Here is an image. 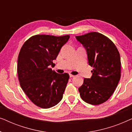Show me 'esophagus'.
Masks as SVG:
<instances>
[{
  "instance_id": "1",
  "label": "esophagus",
  "mask_w": 132,
  "mask_h": 132,
  "mask_svg": "<svg viewBox=\"0 0 132 132\" xmlns=\"http://www.w3.org/2000/svg\"><path fill=\"white\" fill-rule=\"evenodd\" d=\"M70 77H75V76L73 75H71V74H70Z\"/></svg>"
}]
</instances>
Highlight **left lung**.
<instances>
[{"label": "left lung", "mask_w": 132, "mask_h": 132, "mask_svg": "<svg viewBox=\"0 0 132 132\" xmlns=\"http://www.w3.org/2000/svg\"><path fill=\"white\" fill-rule=\"evenodd\" d=\"M76 38L86 49L88 64L93 67L91 78H85L79 88L80 95L88 103L100 104L112 95L120 81V53L112 41L98 32H89Z\"/></svg>", "instance_id": "left-lung-1"}]
</instances>
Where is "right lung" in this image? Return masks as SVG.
<instances>
[{"label":"right lung","instance_id":"right-lung-1","mask_svg":"<svg viewBox=\"0 0 132 132\" xmlns=\"http://www.w3.org/2000/svg\"><path fill=\"white\" fill-rule=\"evenodd\" d=\"M70 35H37L21 47L17 61V73L23 91L38 107L47 109L62 100L69 75L56 73L50 65L56 59Z\"/></svg>","mask_w":132,"mask_h":132}]
</instances>
